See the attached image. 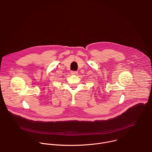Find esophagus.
Instances as JSON below:
<instances>
[{
  "label": "esophagus",
  "mask_w": 152,
  "mask_h": 152,
  "mask_svg": "<svg viewBox=\"0 0 152 152\" xmlns=\"http://www.w3.org/2000/svg\"><path fill=\"white\" fill-rule=\"evenodd\" d=\"M71 73H72V75H77L78 73H77V71H72V72H71Z\"/></svg>",
  "instance_id": "obj_1"
}]
</instances>
